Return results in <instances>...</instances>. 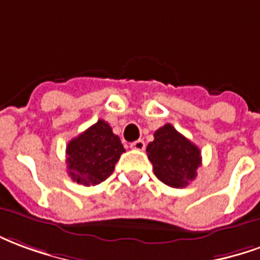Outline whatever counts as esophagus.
<instances>
[{"label": "esophagus", "instance_id": "34e87169", "mask_svg": "<svg viewBox=\"0 0 260 260\" xmlns=\"http://www.w3.org/2000/svg\"><path fill=\"white\" fill-rule=\"evenodd\" d=\"M130 148H133V150L137 151H143L145 148V143L143 140H137V141H133V143L130 144Z\"/></svg>", "mask_w": 260, "mask_h": 260}]
</instances>
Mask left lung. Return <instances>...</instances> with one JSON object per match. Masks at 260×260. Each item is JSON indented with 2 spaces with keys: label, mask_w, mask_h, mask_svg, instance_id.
Here are the masks:
<instances>
[{
  "label": "left lung",
  "mask_w": 260,
  "mask_h": 260,
  "mask_svg": "<svg viewBox=\"0 0 260 260\" xmlns=\"http://www.w3.org/2000/svg\"><path fill=\"white\" fill-rule=\"evenodd\" d=\"M147 154L156 178L171 187L189 185L202 165L198 145L182 136L172 124L156 130L154 141L147 145Z\"/></svg>",
  "instance_id": "1"
}]
</instances>
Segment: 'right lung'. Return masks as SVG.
Wrapping results in <instances>:
<instances>
[{"label":"right lung","mask_w":260,"mask_h":260,"mask_svg":"<svg viewBox=\"0 0 260 260\" xmlns=\"http://www.w3.org/2000/svg\"><path fill=\"white\" fill-rule=\"evenodd\" d=\"M123 152L120 139L109 123L98 120L67 144L68 175L80 185H98L112 175Z\"/></svg>","instance_id":"right-lung-1"}]
</instances>
